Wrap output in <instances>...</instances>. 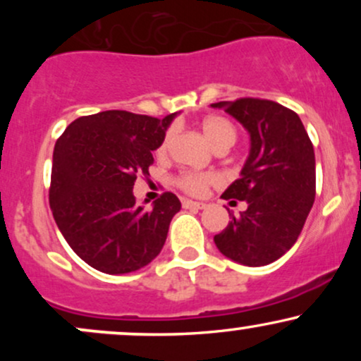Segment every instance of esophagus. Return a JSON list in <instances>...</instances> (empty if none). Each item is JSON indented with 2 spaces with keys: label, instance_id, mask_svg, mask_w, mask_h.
<instances>
[{
  "label": "esophagus",
  "instance_id": "obj_1",
  "mask_svg": "<svg viewBox=\"0 0 361 361\" xmlns=\"http://www.w3.org/2000/svg\"><path fill=\"white\" fill-rule=\"evenodd\" d=\"M181 204H183L185 209H205L207 207V204H204V202H193V200H183Z\"/></svg>",
  "mask_w": 361,
  "mask_h": 361
}]
</instances>
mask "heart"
I'll use <instances>...</instances> for the list:
<instances>
[{
	"instance_id": "obj_1",
	"label": "heart",
	"mask_w": 361,
	"mask_h": 361,
	"mask_svg": "<svg viewBox=\"0 0 361 361\" xmlns=\"http://www.w3.org/2000/svg\"><path fill=\"white\" fill-rule=\"evenodd\" d=\"M200 128L204 132L205 139L212 144L214 149L227 147L229 149L235 142V127L227 118L219 117V115H210L200 122ZM169 137H171V130L164 135L161 140L159 147H157V154L163 156L168 149ZM217 181V176L210 175V173H181L176 176L175 183L181 190L190 195H204L210 185Z\"/></svg>"
}]
</instances>
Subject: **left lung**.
<instances>
[{"label": "left lung", "mask_w": 361, "mask_h": 361, "mask_svg": "<svg viewBox=\"0 0 361 361\" xmlns=\"http://www.w3.org/2000/svg\"><path fill=\"white\" fill-rule=\"evenodd\" d=\"M250 132L251 149L241 176L224 200H244L241 217L231 215L214 235L224 256L246 267H264L283 256L302 233L316 197V156L299 115L261 98L212 103Z\"/></svg>", "instance_id": "left-lung-1"}]
</instances>
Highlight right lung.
Returning <instances> with one entry per match:
<instances>
[{
	"label": "right lung",
	"instance_id": "add662e5",
	"mask_svg": "<svg viewBox=\"0 0 361 361\" xmlns=\"http://www.w3.org/2000/svg\"><path fill=\"white\" fill-rule=\"evenodd\" d=\"M173 118L106 110L76 118L57 139L49 204L71 250L94 270H140L163 250L180 200L166 192L146 210L132 188L149 175Z\"/></svg>",
	"mask_w": 361,
	"mask_h": 361
}]
</instances>
